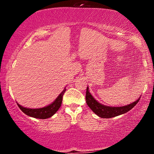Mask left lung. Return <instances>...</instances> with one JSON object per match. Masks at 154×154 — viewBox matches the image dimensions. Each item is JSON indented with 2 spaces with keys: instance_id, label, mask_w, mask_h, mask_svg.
I'll return each instance as SVG.
<instances>
[{
  "instance_id": "obj_1",
  "label": "left lung",
  "mask_w": 154,
  "mask_h": 154,
  "mask_svg": "<svg viewBox=\"0 0 154 154\" xmlns=\"http://www.w3.org/2000/svg\"><path fill=\"white\" fill-rule=\"evenodd\" d=\"M86 103L88 106L91 108V109L95 114H97L100 118H112L114 116H117L121 114H125L128 111L133 108L137 102L139 101V99H137L136 101L133 103L129 104V105L125 106H119V107H113V106H107L103 105V104L98 103L96 100L95 99L89 92V88L87 87L86 90V95H85Z\"/></svg>"
}]
</instances>
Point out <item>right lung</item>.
I'll return each instance as SVG.
<instances>
[{"instance_id": "right-lung-1", "label": "right lung", "mask_w": 154, "mask_h": 154, "mask_svg": "<svg viewBox=\"0 0 154 154\" xmlns=\"http://www.w3.org/2000/svg\"><path fill=\"white\" fill-rule=\"evenodd\" d=\"M65 91H66V88H64L61 94H59V96L52 103L45 107L40 108V109H28V108L22 106L19 103H17V105L19 109L27 116L38 118V119H48V118L51 117L54 114H56V111L59 110L61 103H62L63 95L64 94Z\"/></svg>"}]
</instances>
